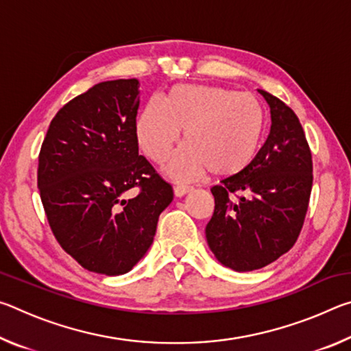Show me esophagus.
Here are the masks:
<instances>
[{
	"label": "esophagus",
	"mask_w": 351,
	"mask_h": 351,
	"mask_svg": "<svg viewBox=\"0 0 351 351\" xmlns=\"http://www.w3.org/2000/svg\"><path fill=\"white\" fill-rule=\"evenodd\" d=\"M173 192H175V197L181 198V197H184V195H186V193L192 192V187H190V186H184V184H178V186L173 187Z\"/></svg>",
	"instance_id": "1"
}]
</instances>
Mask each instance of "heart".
Returning <instances> with one entry per match:
<instances>
[{
    "instance_id": "heart-1",
    "label": "heart",
    "mask_w": 351,
    "mask_h": 351,
    "mask_svg": "<svg viewBox=\"0 0 351 351\" xmlns=\"http://www.w3.org/2000/svg\"><path fill=\"white\" fill-rule=\"evenodd\" d=\"M184 130V144L167 171L189 181L210 170L229 178L254 161L265 132L263 106L251 94L215 85L171 86L161 102L150 99L136 121V139L152 161H167Z\"/></svg>"
}]
</instances>
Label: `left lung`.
Returning a JSON list of instances; mask_svg holds the SVG:
<instances>
[{"label": "left lung", "instance_id": "8db88e82", "mask_svg": "<svg viewBox=\"0 0 351 351\" xmlns=\"http://www.w3.org/2000/svg\"><path fill=\"white\" fill-rule=\"evenodd\" d=\"M258 93L271 110L268 139L247 169L210 189L215 210L206 226L213 255L239 272L263 268L294 246L313 187L311 150L299 117L280 99Z\"/></svg>", "mask_w": 351, "mask_h": 351}]
</instances>
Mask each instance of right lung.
I'll use <instances>...</instances> for the list:
<instances>
[{
    "mask_svg": "<svg viewBox=\"0 0 351 351\" xmlns=\"http://www.w3.org/2000/svg\"><path fill=\"white\" fill-rule=\"evenodd\" d=\"M139 80L102 82L74 97L47 128L38 189L60 246L83 268L132 271L152 246L173 189L139 154ZM138 186L134 199L123 198Z\"/></svg>",
    "mask_w": 351,
    "mask_h": 351,
    "instance_id": "add662e5",
    "label": "right lung"
}]
</instances>
